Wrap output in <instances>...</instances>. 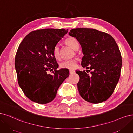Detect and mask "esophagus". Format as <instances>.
Here are the masks:
<instances>
[{"mask_svg":"<svg viewBox=\"0 0 133 133\" xmlns=\"http://www.w3.org/2000/svg\"><path fill=\"white\" fill-rule=\"evenodd\" d=\"M69 72H70V74H72L75 72V71L74 70H70Z\"/></svg>","mask_w":133,"mask_h":133,"instance_id":"1","label":"esophagus"}]
</instances>
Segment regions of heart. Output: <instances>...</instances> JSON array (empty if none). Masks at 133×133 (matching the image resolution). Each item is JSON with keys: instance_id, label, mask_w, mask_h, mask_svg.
<instances>
[{"instance_id": "heart-1", "label": "heart", "mask_w": 133, "mask_h": 133, "mask_svg": "<svg viewBox=\"0 0 133 133\" xmlns=\"http://www.w3.org/2000/svg\"><path fill=\"white\" fill-rule=\"evenodd\" d=\"M66 42L68 45H69L75 50L78 49L79 48L78 41L74 37H68L66 40ZM53 53L55 58H58L59 57V49L58 45L55 46L53 50ZM77 59H67V60L64 61L60 63V67L62 68H66V69H74L77 66Z\"/></svg>"}]
</instances>
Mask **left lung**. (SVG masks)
<instances>
[{"label": "left lung", "mask_w": 133, "mask_h": 133, "mask_svg": "<svg viewBox=\"0 0 133 133\" xmlns=\"http://www.w3.org/2000/svg\"><path fill=\"white\" fill-rule=\"evenodd\" d=\"M69 35L82 48V66L92 70L89 75L76 71L80 78L77 87L81 96L94 104L105 101L112 95L121 75L122 59L116 42L109 34L93 29H74Z\"/></svg>", "instance_id": "1"}]
</instances>
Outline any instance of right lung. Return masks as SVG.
<instances>
[{
  "label": "right lung",
  "mask_w": 133,
  "mask_h": 133,
  "mask_svg": "<svg viewBox=\"0 0 133 133\" xmlns=\"http://www.w3.org/2000/svg\"><path fill=\"white\" fill-rule=\"evenodd\" d=\"M65 29H44L30 32L17 51L15 67L20 87L29 99L46 104L54 99L69 71L58 67L53 50L67 33ZM53 69L52 74L49 71Z\"/></svg>",
  "instance_id": "add662e5"
}]
</instances>
